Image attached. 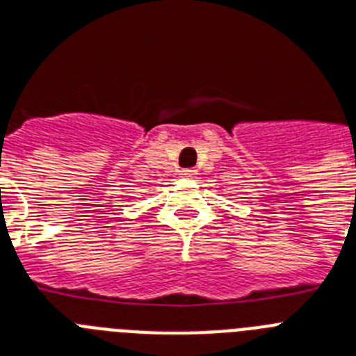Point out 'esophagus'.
Segmentation results:
<instances>
[{"instance_id":"esophagus-1","label":"esophagus","mask_w":356,"mask_h":356,"mask_svg":"<svg viewBox=\"0 0 356 356\" xmlns=\"http://www.w3.org/2000/svg\"><path fill=\"white\" fill-rule=\"evenodd\" d=\"M181 176H184V178H195V175H196V170L195 169H184L180 172Z\"/></svg>"}]
</instances>
